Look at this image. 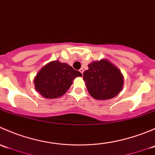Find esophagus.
<instances>
[{"label": "esophagus", "instance_id": "34e87169", "mask_svg": "<svg viewBox=\"0 0 155 155\" xmlns=\"http://www.w3.org/2000/svg\"><path fill=\"white\" fill-rule=\"evenodd\" d=\"M79 72H80V73L82 74V73H83V72H84V70L82 68H81L80 70H79Z\"/></svg>", "mask_w": 155, "mask_h": 155}]
</instances>
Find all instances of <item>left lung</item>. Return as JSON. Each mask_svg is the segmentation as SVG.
I'll use <instances>...</instances> for the list:
<instances>
[{"mask_svg":"<svg viewBox=\"0 0 155 155\" xmlns=\"http://www.w3.org/2000/svg\"><path fill=\"white\" fill-rule=\"evenodd\" d=\"M89 94L97 100H109L122 90L124 77L119 69L106 59L93 61L83 73Z\"/></svg>","mask_w":155,"mask_h":155,"instance_id":"1","label":"left lung"}]
</instances>
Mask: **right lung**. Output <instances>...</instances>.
I'll list each match as a JSON object with an SVG mask.
<instances>
[{"instance_id":"add662e5","label":"right lung","mask_w":155,"mask_h":155,"mask_svg":"<svg viewBox=\"0 0 155 155\" xmlns=\"http://www.w3.org/2000/svg\"><path fill=\"white\" fill-rule=\"evenodd\" d=\"M82 73L66 63L53 61L45 65L34 78L37 91L45 98L61 97L73 84V80Z\"/></svg>"}]
</instances>
